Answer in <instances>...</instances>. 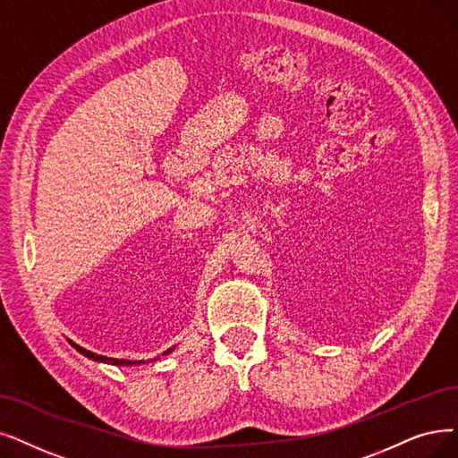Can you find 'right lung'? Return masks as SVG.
<instances>
[{"label": "right lung", "instance_id": "right-lung-1", "mask_svg": "<svg viewBox=\"0 0 458 458\" xmlns=\"http://www.w3.org/2000/svg\"><path fill=\"white\" fill-rule=\"evenodd\" d=\"M72 344V342H71ZM77 347V350L82 353V355H86L88 359H94V360H99V362H108V364H118V367H130V364H139V362H144V360H125V359H108V357H103V355H98V353H91V352H88V350H84V347H81V345H77V344H72ZM165 353H171V350H167Z\"/></svg>", "mask_w": 458, "mask_h": 458}]
</instances>
